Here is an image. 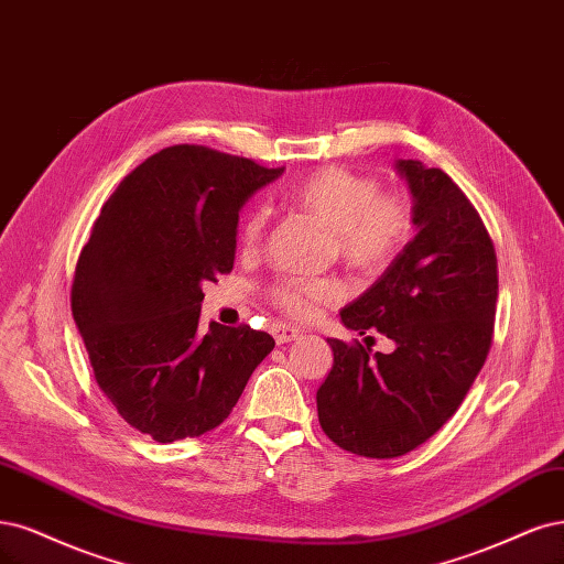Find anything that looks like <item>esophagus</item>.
Instances as JSON below:
<instances>
[{
	"mask_svg": "<svg viewBox=\"0 0 564 564\" xmlns=\"http://www.w3.org/2000/svg\"><path fill=\"white\" fill-rule=\"evenodd\" d=\"M273 336H275L278 345H284V343H291V340H299L303 334L299 332V328L289 326V324H275L273 326Z\"/></svg>",
	"mask_w": 564,
	"mask_h": 564,
	"instance_id": "34e87169",
	"label": "esophagus"
}]
</instances>
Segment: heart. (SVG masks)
<instances>
[{
  "label": "heart",
  "instance_id": "heart-1",
  "mask_svg": "<svg viewBox=\"0 0 564 564\" xmlns=\"http://www.w3.org/2000/svg\"><path fill=\"white\" fill-rule=\"evenodd\" d=\"M289 200L334 232L338 254L355 268L390 263L411 236L413 215L397 196H380L371 177L343 167H324L291 186ZM265 226V209L254 207L240 224V242L254 247ZM340 286L324 278H291L273 286V301L286 315L307 319L319 303L336 301Z\"/></svg>",
  "mask_w": 564,
  "mask_h": 564
}]
</instances>
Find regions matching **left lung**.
Returning <instances> with one entry per match:
<instances>
[{
    "instance_id": "left-lung-1",
    "label": "left lung",
    "mask_w": 564,
    "mask_h": 564,
    "mask_svg": "<svg viewBox=\"0 0 564 564\" xmlns=\"http://www.w3.org/2000/svg\"><path fill=\"white\" fill-rule=\"evenodd\" d=\"M413 198L415 238L340 310L352 332L378 328L390 355L326 338L334 368L317 390L324 434L364 457L415 451L448 422L488 357L497 257L478 212L438 167L394 161Z\"/></svg>"
}]
</instances>
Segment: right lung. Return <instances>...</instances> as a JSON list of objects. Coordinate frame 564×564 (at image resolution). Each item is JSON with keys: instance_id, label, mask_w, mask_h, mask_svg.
<instances>
[{"instance_id": "1", "label": "right lung", "mask_w": 564, "mask_h": 564, "mask_svg": "<svg viewBox=\"0 0 564 564\" xmlns=\"http://www.w3.org/2000/svg\"><path fill=\"white\" fill-rule=\"evenodd\" d=\"M282 172L180 144L134 167L102 205L76 263L72 315L100 390L153 441L219 426L275 347L249 326L198 324L203 284L236 261L240 209Z\"/></svg>"}]
</instances>
